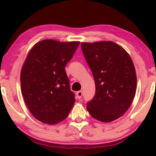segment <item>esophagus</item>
<instances>
[{
    "label": "esophagus",
    "mask_w": 156,
    "mask_h": 156,
    "mask_svg": "<svg viewBox=\"0 0 156 156\" xmlns=\"http://www.w3.org/2000/svg\"><path fill=\"white\" fill-rule=\"evenodd\" d=\"M76 95H77V98H78V99H80V98H82V95H83V92H82V91H78V92L76 93Z\"/></svg>",
    "instance_id": "34e87169"
}]
</instances>
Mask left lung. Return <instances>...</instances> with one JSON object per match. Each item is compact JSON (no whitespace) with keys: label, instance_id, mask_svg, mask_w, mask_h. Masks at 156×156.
I'll return each instance as SVG.
<instances>
[{"label":"left lung","instance_id":"obj_1","mask_svg":"<svg viewBox=\"0 0 156 156\" xmlns=\"http://www.w3.org/2000/svg\"><path fill=\"white\" fill-rule=\"evenodd\" d=\"M95 83V94L87 103L92 117L103 122L119 118L131 105L136 91L133 61L122 47L112 41L81 42Z\"/></svg>","mask_w":156,"mask_h":156}]
</instances>
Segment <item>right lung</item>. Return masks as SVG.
Returning <instances> with one entry per match:
<instances>
[{
  "label": "right lung",
  "mask_w": 156,
  "mask_h": 156,
  "mask_svg": "<svg viewBox=\"0 0 156 156\" xmlns=\"http://www.w3.org/2000/svg\"><path fill=\"white\" fill-rule=\"evenodd\" d=\"M79 44L44 39L28 52L20 72L21 92L37 120L55 125L69 115L76 99L64 67Z\"/></svg>",
  "instance_id": "add662e5"
}]
</instances>
